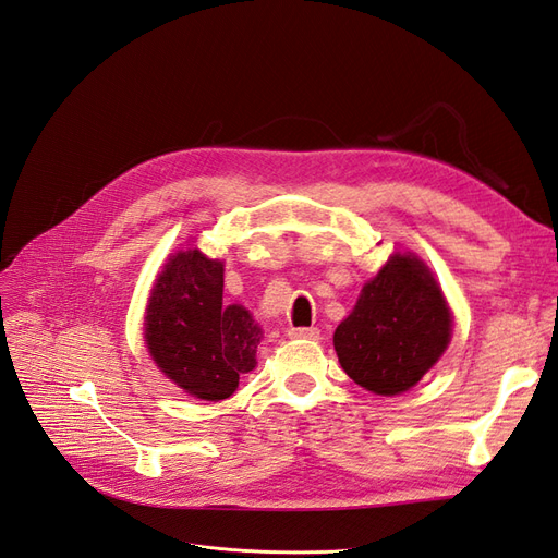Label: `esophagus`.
<instances>
[{
  "mask_svg": "<svg viewBox=\"0 0 558 558\" xmlns=\"http://www.w3.org/2000/svg\"><path fill=\"white\" fill-rule=\"evenodd\" d=\"M289 335L293 340H318V328H291Z\"/></svg>",
  "mask_w": 558,
  "mask_h": 558,
  "instance_id": "obj_1",
  "label": "esophagus"
}]
</instances>
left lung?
I'll return each mask as SVG.
<instances>
[{
	"instance_id": "left-lung-1",
	"label": "left lung",
	"mask_w": 558,
	"mask_h": 558,
	"mask_svg": "<svg viewBox=\"0 0 558 558\" xmlns=\"http://www.w3.org/2000/svg\"><path fill=\"white\" fill-rule=\"evenodd\" d=\"M451 312L430 269L414 253H393L335 330L344 373L377 396L421 381L451 340Z\"/></svg>"
}]
</instances>
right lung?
<instances>
[{"mask_svg": "<svg viewBox=\"0 0 558 558\" xmlns=\"http://www.w3.org/2000/svg\"><path fill=\"white\" fill-rule=\"evenodd\" d=\"M144 342L160 373L199 400H226L256 367L263 330L223 302V263L199 248L165 263L146 305Z\"/></svg>", "mask_w": 558, "mask_h": 558, "instance_id": "right-lung-1", "label": "right lung"}]
</instances>
